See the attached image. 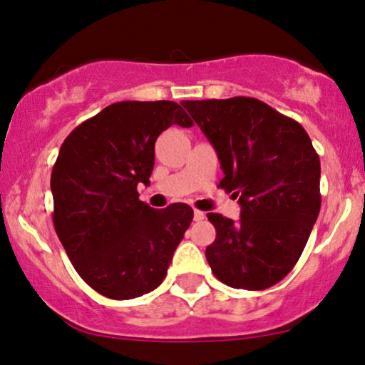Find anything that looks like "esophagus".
Segmentation results:
<instances>
[{
  "label": "esophagus",
  "instance_id": "esophagus-1",
  "mask_svg": "<svg viewBox=\"0 0 365 365\" xmlns=\"http://www.w3.org/2000/svg\"><path fill=\"white\" fill-rule=\"evenodd\" d=\"M204 217H206V215H204L202 211H197V209H195V211H194V221H202Z\"/></svg>",
  "mask_w": 365,
  "mask_h": 365
}]
</instances>
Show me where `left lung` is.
Here are the masks:
<instances>
[{"mask_svg":"<svg viewBox=\"0 0 365 365\" xmlns=\"http://www.w3.org/2000/svg\"><path fill=\"white\" fill-rule=\"evenodd\" d=\"M215 148L220 187L240 204V220L209 212L216 238L206 249L221 283L266 290L293 269L321 209V163L295 120L254 98L183 101Z\"/></svg>","mask_w":365,"mask_h":365,"instance_id":"8db88e82","label":"left lung"}]
</instances>
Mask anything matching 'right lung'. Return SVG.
<instances>
[{"label": "right lung", "mask_w": 365, "mask_h": 365, "mask_svg": "<svg viewBox=\"0 0 365 365\" xmlns=\"http://www.w3.org/2000/svg\"><path fill=\"white\" fill-rule=\"evenodd\" d=\"M171 125L192 127L173 101H121L66 137L53 166V225L81 278L113 300L158 288L194 211L177 202L153 209L139 200L149 185L154 144Z\"/></svg>", "instance_id": "1"}]
</instances>
